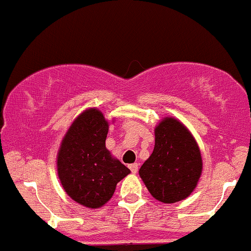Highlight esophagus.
Masks as SVG:
<instances>
[{
	"label": "esophagus",
	"mask_w": 251,
	"mask_h": 251,
	"mask_svg": "<svg viewBox=\"0 0 251 251\" xmlns=\"http://www.w3.org/2000/svg\"><path fill=\"white\" fill-rule=\"evenodd\" d=\"M129 168H130L131 173H136V172L139 171V163H131V165H129Z\"/></svg>",
	"instance_id": "1"
}]
</instances>
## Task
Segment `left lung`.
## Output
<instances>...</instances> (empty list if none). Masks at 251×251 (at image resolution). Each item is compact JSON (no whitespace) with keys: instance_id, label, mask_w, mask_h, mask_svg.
Segmentation results:
<instances>
[{"instance_id":"left-lung-1","label":"left lung","mask_w":251,"mask_h":251,"mask_svg":"<svg viewBox=\"0 0 251 251\" xmlns=\"http://www.w3.org/2000/svg\"><path fill=\"white\" fill-rule=\"evenodd\" d=\"M151 155L141 166L139 174L156 201L173 204L186 199L198 185L202 159L191 131L174 117L157 123Z\"/></svg>"}]
</instances>
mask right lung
Segmentation results:
<instances>
[{
	"instance_id": "right-lung-1",
	"label": "right lung",
	"mask_w": 251,
	"mask_h": 251,
	"mask_svg": "<svg viewBox=\"0 0 251 251\" xmlns=\"http://www.w3.org/2000/svg\"><path fill=\"white\" fill-rule=\"evenodd\" d=\"M109 122L102 111L89 108L67 129L57 155L61 186L70 198L88 209H100L111 199L117 182L130 170L105 147Z\"/></svg>"
}]
</instances>
